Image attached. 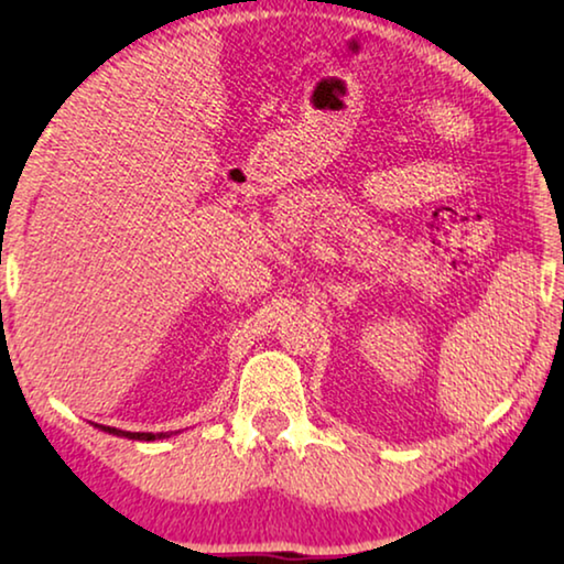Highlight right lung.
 I'll list each match as a JSON object with an SVG mask.
<instances>
[{
	"instance_id": "1",
	"label": "right lung",
	"mask_w": 564,
	"mask_h": 564,
	"mask_svg": "<svg viewBox=\"0 0 564 564\" xmlns=\"http://www.w3.org/2000/svg\"><path fill=\"white\" fill-rule=\"evenodd\" d=\"M101 432H109V434H117V437H127V440H140V442H153V440H166L171 434L166 432H122L117 430V426H104V424H96Z\"/></svg>"
}]
</instances>
